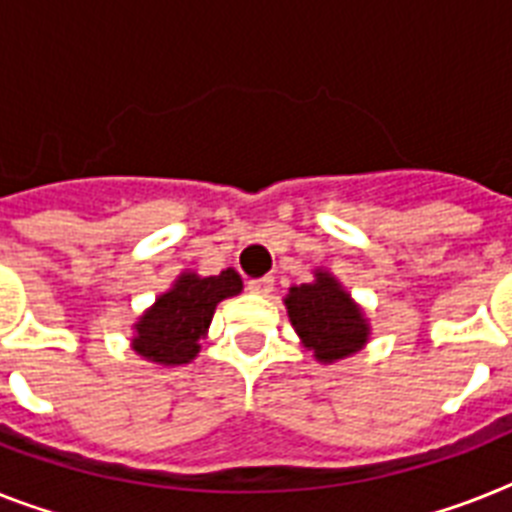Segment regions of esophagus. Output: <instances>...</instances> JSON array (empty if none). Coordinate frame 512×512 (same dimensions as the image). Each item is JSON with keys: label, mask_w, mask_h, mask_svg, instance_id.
Here are the masks:
<instances>
[{"label": "esophagus", "mask_w": 512, "mask_h": 512, "mask_svg": "<svg viewBox=\"0 0 512 512\" xmlns=\"http://www.w3.org/2000/svg\"><path fill=\"white\" fill-rule=\"evenodd\" d=\"M249 292H255V295L265 297V295H271L273 292V276H263V279H252L247 284Z\"/></svg>", "instance_id": "obj_1"}]
</instances>
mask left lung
<instances>
[{"label":"left lung","mask_w":512,"mask_h":512,"mask_svg":"<svg viewBox=\"0 0 512 512\" xmlns=\"http://www.w3.org/2000/svg\"><path fill=\"white\" fill-rule=\"evenodd\" d=\"M284 305L303 348L311 350L319 364L353 356L372 335L364 308L327 268H316L308 284L289 287Z\"/></svg>","instance_id":"1"}]
</instances>
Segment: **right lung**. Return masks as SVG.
Wrapping results in <instances>:
<instances>
[{"label": "right lung", "instance_id": "add662e5", "mask_svg": "<svg viewBox=\"0 0 512 512\" xmlns=\"http://www.w3.org/2000/svg\"><path fill=\"white\" fill-rule=\"evenodd\" d=\"M241 289V276L233 268L217 276L183 271L132 324V350L159 366L191 364L199 356V342L207 337L217 303L236 297Z\"/></svg>", "mask_w": 512, "mask_h": 512}]
</instances>
